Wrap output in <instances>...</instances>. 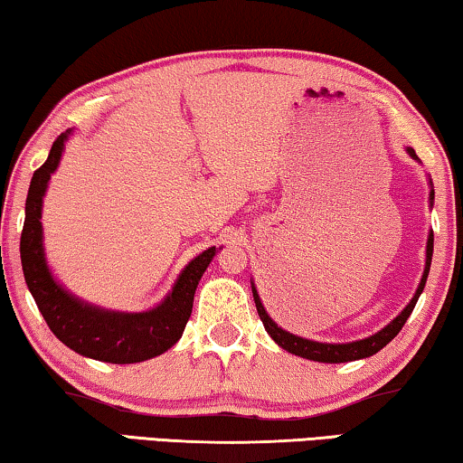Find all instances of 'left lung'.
<instances>
[{"instance_id":"1","label":"left lung","mask_w":463,"mask_h":463,"mask_svg":"<svg viewBox=\"0 0 463 463\" xmlns=\"http://www.w3.org/2000/svg\"><path fill=\"white\" fill-rule=\"evenodd\" d=\"M410 152V156H415V150L413 148H407ZM430 200H434V192H430ZM432 246H434V236L430 233V238H428V246H426V269H424V276H421V281L418 286V290H415V297L411 298V303L405 307L403 311L397 319H392L391 324H388L384 330H380L378 334H373L370 338H364V340H357V343H348V345H326V343H313V340H307V338H298L294 336V334L281 330L278 327L276 321H273L269 315H267L263 303H260L257 290H254L252 286V297H254V305H257V311H259V317L263 321L265 330L269 332V336L276 340V343L286 348L288 353L292 354H298V357H305V359H311V361H321V364H345V361H354V359H364V357H370V354H376L380 348H384L391 340L397 336L401 332V327L405 326L407 317H410L415 303H418L421 290H424L426 286V278H428V271H430V260H432Z\"/></svg>"}]
</instances>
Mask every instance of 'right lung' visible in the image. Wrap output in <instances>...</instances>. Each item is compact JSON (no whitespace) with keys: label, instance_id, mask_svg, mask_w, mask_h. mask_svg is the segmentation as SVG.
Instances as JSON below:
<instances>
[{"label":"right lung","instance_id":"add662e5","mask_svg":"<svg viewBox=\"0 0 463 463\" xmlns=\"http://www.w3.org/2000/svg\"><path fill=\"white\" fill-rule=\"evenodd\" d=\"M69 131L53 139L50 156L33 173L24 206V225L20 233V260L26 286L42 311L45 324L56 338L85 357L106 364H137L156 354L182 338L192 315L194 292L203 273L215 257V246L198 254L177 278L175 286L156 309L146 313H115L83 305L71 297L50 276L42 244V198L50 175L62 156Z\"/></svg>","mask_w":463,"mask_h":463}]
</instances>
